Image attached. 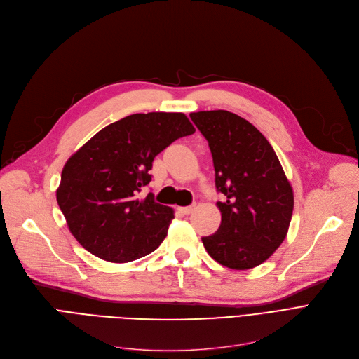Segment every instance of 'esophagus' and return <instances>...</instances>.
<instances>
[{
    "mask_svg": "<svg viewBox=\"0 0 359 359\" xmlns=\"http://www.w3.org/2000/svg\"><path fill=\"white\" fill-rule=\"evenodd\" d=\"M195 210V205H191V206H183V208H179V211L184 215H189L192 211Z\"/></svg>",
    "mask_w": 359,
    "mask_h": 359,
    "instance_id": "obj_1",
    "label": "esophagus"
}]
</instances>
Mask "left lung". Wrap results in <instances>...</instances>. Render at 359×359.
Returning <instances> with one entry per match:
<instances>
[{"instance_id": "8db88e82", "label": "left lung", "mask_w": 359, "mask_h": 359, "mask_svg": "<svg viewBox=\"0 0 359 359\" xmlns=\"http://www.w3.org/2000/svg\"><path fill=\"white\" fill-rule=\"evenodd\" d=\"M208 141L221 225L202 237L219 265L252 269L268 260L287 237L294 210L292 187L269 141L246 119L227 110L191 113Z\"/></svg>"}]
</instances>
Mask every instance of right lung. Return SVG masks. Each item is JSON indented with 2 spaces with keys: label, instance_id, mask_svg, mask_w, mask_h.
<instances>
[{
  "label": "right lung",
  "instance_id": "1",
  "mask_svg": "<svg viewBox=\"0 0 359 359\" xmlns=\"http://www.w3.org/2000/svg\"><path fill=\"white\" fill-rule=\"evenodd\" d=\"M194 132L184 113H135L99 130L68 158L56 201L86 250L125 263L160 246L175 212L151 192L138 195L151 182L156 156Z\"/></svg>",
  "mask_w": 359,
  "mask_h": 359
}]
</instances>
